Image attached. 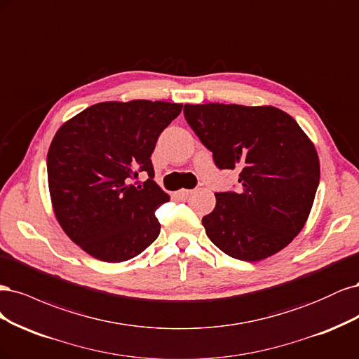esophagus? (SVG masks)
Returning a JSON list of instances; mask_svg holds the SVG:
<instances>
[{
	"label": "esophagus",
	"instance_id": "34e87169",
	"mask_svg": "<svg viewBox=\"0 0 359 359\" xmlns=\"http://www.w3.org/2000/svg\"><path fill=\"white\" fill-rule=\"evenodd\" d=\"M177 194L180 198H188V196H191L194 194V189H180Z\"/></svg>",
	"mask_w": 359,
	"mask_h": 359
}]
</instances>
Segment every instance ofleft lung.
<instances>
[{
  "label": "left lung",
  "instance_id": "left-lung-1",
  "mask_svg": "<svg viewBox=\"0 0 359 359\" xmlns=\"http://www.w3.org/2000/svg\"><path fill=\"white\" fill-rule=\"evenodd\" d=\"M184 119L221 170L238 168V192H217L205 234L226 255L255 262L303 229L319 184V158L292 116L273 106L184 104Z\"/></svg>",
  "mask_w": 359,
  "mask_h": 359
}]
</instances>
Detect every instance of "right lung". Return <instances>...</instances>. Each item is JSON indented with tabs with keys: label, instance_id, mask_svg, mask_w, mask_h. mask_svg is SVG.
Returning <instances> with one entry per match:
<instances>
[{
	"label": "right lung",
	"instance_id": "obj_1",
	"mask_svg": "<svg viewBox=\"0 0 359 359\" xmlns=\"http://www.w3.org/2000/svg\"><path fill=\"white\" fill-rule=\"evenodd\" d=\"M182 104L134 100L98 102L56 131L48 152V182L64 233L90 257L128 261L156 240L155 212L170 196L152 180L159 134ZM149 179L133 184L138 172Z\"/></svg>",
	"mask_w": 359,
	"mask_h": 359
}]
</instances>
